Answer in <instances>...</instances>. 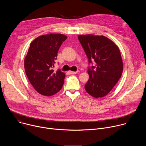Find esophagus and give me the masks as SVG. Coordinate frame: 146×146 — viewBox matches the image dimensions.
Listing matches in <instances>:
<instances>
[{
  "instance_id": "esophagus-1",
  "label": "esophagus",
  "mask_w": 146,
  "mask_h": 146,
  "mask_svg": "<svg viewBox=\"0 0 146 146\" xmlns=\"http://www.w3.org/2000/svg\"><path fill=\"white\" fill-rule=\"evenodd\" d=\"M69 73L70 74H76V73H78V71H77V72H73V71H69Z\"/></svg>"
}]
</instances>
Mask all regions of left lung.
I'll return each mask as SVG.
<instances>
[{
    "label": "left lung",
    "instance_id": "left-lung-1",
    "mask_svg": "<svg viewBox=\"0 0 146 146\" xmlns=\"http://www.w3.org/2000/svg\"><path fill=\"white\" fill-rule=\"evenodd\" d=\"M78 38L88 58L90 78L85 90L94 98H102L108 94L121 77L122 60L118 46L104 36L79 35Z\"/></svg>",
    "mask_w": 146,
    "mask_h": 146
}]
</instances>
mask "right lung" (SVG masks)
<instances>
[{
    "label": "right lung",
    "mask_w": 146,
    "mask_h": 146,
    "mask_svg": "<svg viewBox=\"0 0 146 146\" xmlns=\"http://www.w3.org/2000/svg\"><path fill=\"white\" fill-rule=\"evenodd\" d=\"M67 36L50 33L40 36L30 44L24 60L26 74L36 91L44 96H52L64 85L65 74L54 72L58 51Z\"/></svg>",
    "instance_id": "1"
}]
</instances>
